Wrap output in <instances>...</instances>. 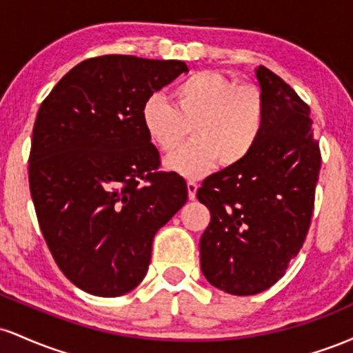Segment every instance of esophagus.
Returning <instances> with one entry per match:
<instances>
[{
    "mask_svg": "<svg viewBox=\"0 0 353 353\" xmlns=\"http://www.w3.org/2000/svg\"><path fill=\"white\" fill-rule=\"evenodd\" d=\"M197 189H199V185H197V182H194V181H189V182H188V192H189V199H190V201L196 199Z\"/></svg>",
    "mask_w": 353,
    "mask_h": 353,
    "instance_id": "esophagus-1",
    "label": "esophagus"
}]
</instances>
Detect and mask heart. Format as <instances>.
Instances as JSON below:
<instances>
[{
    "label": "heart",
    "instance_id": "obj_1",
    "mask_svg": "<svg viewBox=\"0 0 353 353\" xmlns=\"http://www.w3.org/2000/svg\"><path fill=\"white\" fill-rule=\"evenodd\" d=\"M165 99L145 101L141 112L149 141L164 154H174L188 139L194 143L169 161V169L189 179L208 176L221 163L242 164L265 129L267 106L254 84H237L217 71H199L182 79Z\"/></svg>",
    "mask_w": 353,
    "mask_h": 353
}]
</instances>
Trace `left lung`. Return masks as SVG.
I'll list each match as a JSON object with an SVG mask.
<instances>
[{
    "instance_id": "obj_1",
    "label": "left lung",
    "mask_w": 353,
    "mask_h": 353,
    "mask_svg": "<svg viewBox=\"0 0 353 353\" xmlns=\"http://www.w3.org/2000/svg\"><path fill=\"white\" fill-rule=\"evenodd\" d=\"M267 106L264 134L242 164L202 182L210 210L201 269L219 290L254 295L283 277L305 242L314 212L320 148L310 108L264 66L255 71Z\"/></svg>"
}]
</instances>
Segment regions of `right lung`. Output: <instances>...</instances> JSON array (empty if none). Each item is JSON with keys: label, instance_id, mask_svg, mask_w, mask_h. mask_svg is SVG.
<instances>
[{"label": "right lung", "instance_id": "1", "mask_svg": "<svg viewBox=\"0 0 353 353\" xmlns=\"http://www.w3.org/2000/svg\"><path fill=\"white\" fill-rule=\"evenodd\" d=\"M182 61L106 54L74 66L41 103L30 152V190L48 249L84 292L128 294L151 262L156 232L188 201L141 112L188 72Z\"/></svg>", "mask_w": 353, "mask_h": 353}]
</instances>
